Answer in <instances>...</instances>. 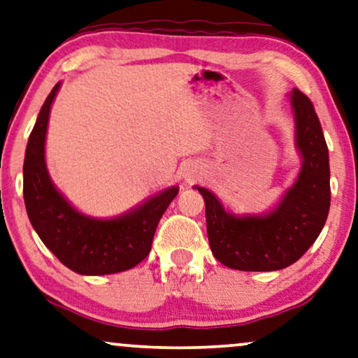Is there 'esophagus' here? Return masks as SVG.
I'll use <instances>...</instances> for the list:
<instances>
[{"mask_svg":"<svg viewBox=\"0 0 358 358\" xmlns=\"http://www.w3.org/2000/svg\"><path fill=\"white\" fill-rule=\"evenodd\" d=\"M187 180H188V182H189V180H193V176H188V178H187Z\"/></svg>","mask_w":358,"mask_h":358,"instance_id":"obj_1","label":"esophagus"}]
</instances>
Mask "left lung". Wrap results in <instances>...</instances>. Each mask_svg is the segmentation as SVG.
I'll return each mask as SVG.
<instances>
[{
	"instance_id": "1",
	"label": "left lung",
	"mask_w": 358,
	"mask_h": 358,
	"mask_svg": "<svg viewBox=\"0 0 358 358\" xmlns=\"http://www.w3.org/2000/svg\"><path fill=\"white\" fill-rule=\"evenodd\" d=\"M292 104L303 169L275 211L262 217H236L226 213L211 192L198 187L206 203L209 247L213 255L229 268H287L306 254L326 224L331 206L326 139L311 99L294 88Z\"/></svg>"
}]
</instances>
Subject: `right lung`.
Instances as JSON below:
<instances>
[{
    "label": "right lung",
    "instance_id": "obj_1",
    "mask_svg": "<svg viewBox=\"0 0 358 358\" xmlns=\"http://www.w3.org/2000/svg\"><path fill=\"white\" fill-rule=\"evenodd\" d=\"M60 85L42 104L24 157V203L41 241L65 266L80 275L129 270L149 255L155 229L178 188L171 187L121 217L98 221L80 214L52 185L44 144L49 113Z\"/></svg>",
    "mask_w": 358,
    "mask_h": 358
}]
</instances>
